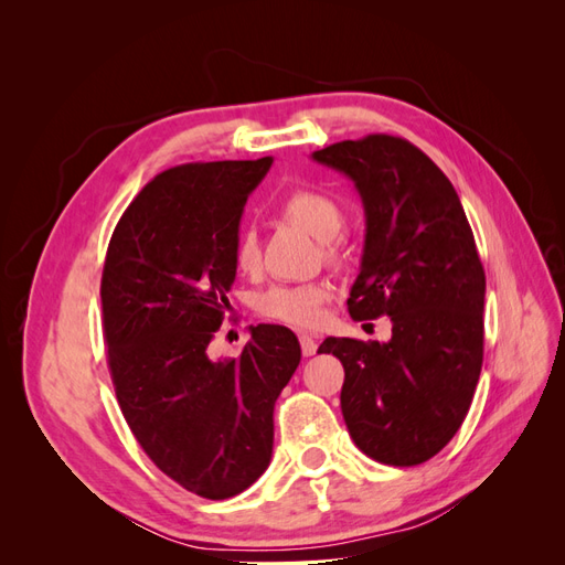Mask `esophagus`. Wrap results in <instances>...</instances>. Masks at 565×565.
Instances as JSON below:
<instances>
[{
  "mask_svg": "<svg viewBox=\"0 0 565 565\" xmlns=\"http://www.w3.org/2000/svg\"><path fill=\"white\" fill-rule=\"evenodd\" d=\"M299 344H301V353L309 358L318 351V341L311 334H299Z\"/></svg>",
  "mask_w": 565,
  "mask_h": 565,
  "instance_id": "1",
  "label": "esophagus"
}]
</instances>
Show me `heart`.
<instances>
[{"label":"heart","mask_w":565,"mask_h":565,"mask_svg":"<svg viewBox=\"0 0 565 565\" xmlns=\"http://www.w3.org/2000/svg\"><path fill=\"white\" fill-rule=\"evenodd\" d=\"M280 214L289 224L299 226L320 243L334 241L344 226V212H341L339 202L328 193L313 191V188H299V191L289 193L280 204ZM328 254L334 256V249L328 247ZM259 237L254 231H243L233 245L235 268L249 276L259 268ZM324 299H328L324 285H276L256 299V309L262 316L292 324V328H311L322 316Z\"/></svg>","instance_id":"heart-1"}]
</instances>
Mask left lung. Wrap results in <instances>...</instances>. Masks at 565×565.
Masks as SVG:
<instances>
[{"mask_svg": "<svg viewBox=\"0 0 565 565\" xmlns=\"http://www.w3.org/2000/svg\"><path fill=\"white\" fill-rule=\"evenodd\" d=\"M363 200L365 245L351 287L355 320L391 318L388 341L328 337L344 365L341 413L353 443L391 467H415L465 422L483 365L486 273L448 177L405 139L370 134L311 156Z\"/></svg>", "mask_w": 565, "mask_h": 565, "instance_id": "8db88e82", "label": "left lung"}]
</instances>
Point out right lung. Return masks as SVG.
I'll list each match as a JSON object with an SVG mask.
<instances>
[{
  "label": "right lung",
  "mask_w": 565,
  "mask_h": 565,
  "mask_svg": "<svg viewBox=\"0 0 565 565\" xmlns=\"http://www.w3.org/2000/svg\"><path fill=\"white\" fill-rule=\"evenodd\" d=\"M273 158L172 167L134 198L110 237L100 303L117 403L156 467L228 500L273 455V407L301 361L282 324H256L243 353L207 349L228 309L245 202Z\"/></svg>",
  "instance_id": "add662e5"
}]
</instances>
